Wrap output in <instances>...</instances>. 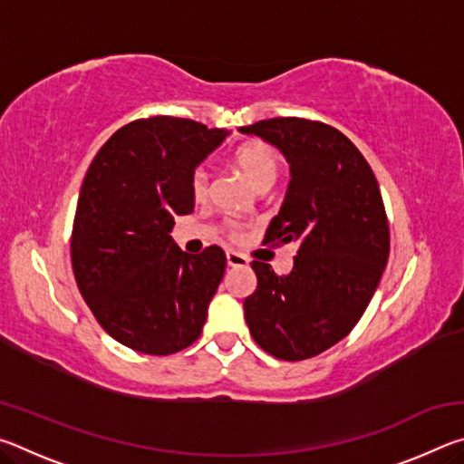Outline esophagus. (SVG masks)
Returning a JSON list of instances; mask_svg holds the SVG:
<instances>
[{
  "instance_id": "1",
  "label": "esophagus",
  "mask_w": 464,
  "mask_h": 464,
  "mask_svg": "<svg viewBox=\"0 0 464 464\" xmlns=\"http://www.w3.org/2000/svg\"><path fill=\"white\" fill-rule=\"evenodd\" d=\"M227 266L231 268H243V266H249V260L239 251H227Z\"/></svg>"
}]
</instances>
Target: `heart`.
I'll return each instance as SVG.
<instances>
[{
  "label": "heart",
  "mask_w": 464,
  "mask_h": 464,
  "mask_svg": "<svg viewBox=\"0 0 464 464\" xmlns=\"http://www.w3.org/2000/svg\"><path fill=\"white\" fill-rule=\"evenodd\" d=\"M233 163L256 190H262V188H270L274 184V179L278 178L282 169V155L278 153V149L264 143V140H249V143H243L241 147H237V151L233 153ZM190 190L196 200L207 198V171L200 168L194 171L190 179ZM225 235L231 241H241L243 235H246V229H243L241 223L229 221L225 225Z\"/></svg>",
  "instance_id": "obj_1"
}]
</instances>
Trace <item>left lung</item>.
I'll list each match as a JSON object with an SVG mask.
<instances>
[{"label": "left lung", "instance_id": "left-lung-1", "mask_svg": "<svg viewBox=\"0 0 464 464\" xmlns=\"http://www.w3.org/2000/svg\"><path fill=\"white\" fill-rule=\"evenodd\" d=\"M241 132L288 160L286 198L264 243L298 246L288 276L251 262L257 286L243 301L246 321L264 352L298 362L343 340L364 315L389 260L387 213L364 155L329 124L280 116Z\"/></svg>", "mask_w": 464, "mask_h": 464}]
</instances>
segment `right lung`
Returning <instances> with one entry per match:
<instances>
[{
    "label": "right lung",
    "mask_w": 464,
    "mask_h": 464,
    "mask_svg": "<svg viewBox=\"0 0 464 464\" xmlns=\"http://www.w3.org/2000/svg\"><path fill=\"white\" fill-rule=\"evenodd\" d=\"M227 130L178 116H149L110 137L85 174L72 231L83 301L127 348L169 356L198 340L225 274V251L190 256L171 239L194 208V168Z\"/></svg>",
    "instance_id": "1"
}]
</instances>
